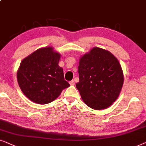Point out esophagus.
Listing matches in <instances>:
<instances>
[{"label": "esophagus", "mask_w": 146, "mask_h": 146, "mask_svg": "<svg viewBox=\"0 0 146 146\" xmlns=\"http://www.w3.org/2000/svg\"><path fill=\"white\" fill-rule=\"evenodd\" d=\"M69 83H70V85H75V81H74V80H72V81H70Z\"/></svg>", "instance_id": "1"}]
</instances>
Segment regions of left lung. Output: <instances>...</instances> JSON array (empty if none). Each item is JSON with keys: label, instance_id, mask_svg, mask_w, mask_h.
<instances>
[{"label": "left lung", "instance_id": "1", "mask_svg": "<svg viewBox=\"0 0 146 146\" xmlns=\"http://www.w3.org/2000/svg\"><path fill=\"white\" fill-rule=\"evenodd\" d=\"M76 84L85 104L93 110L108 108L117 100L123 86L121 67L115 56L95 47L81 57Z\"/></svg>", "mask_w": 146, "mask_h": 146}]
</instances>
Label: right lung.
Instances as JSON below:
<instances>
[{
	"mask_svg": "<svg viewBox=\"0 0 146 146\" xmlns=\"http://www.w3.org/2000/svg\"><path fill=\"white\" fill-rule=\"evenodd\" d=\"M52 47L36 50L21 63L17 81L23 93L38 104H46L57 98L70 86L64 79L63 70L58 65L60 55Z\"/></svg>",
	"mask_w": 146,
	"mask_h": 146,
	"instance_id": "add662e5",
	"label": "right lung"
}]
</instances>
